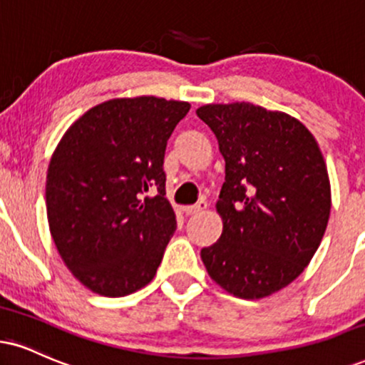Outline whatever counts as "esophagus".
I'll list each match as a JSON object with an SVG mask.
<instances>
[{
    "label": "esophagus",
    "mask_w": 365,
    "mask_h": 365,
    "mask_svg": "<svg viewBox=\"0 0 365 365\" xmlns=\"http://www.w3.org/2000/svg\"><path fill=\"white\" fill-rule=\"evenodd\" d=\"M207 209V202L205 200H200L199 204L195 205H187V207H183V212H185V216H194V214H199L202 210Z\"/></svg>",
    "instance_id": "obj_1"
}]
</instances>
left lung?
Here are the masks:
<instances>
[{
	"label": "left lung",
	"instance_id": "obj_1",
	"mask_svg": "<svg viewBox=\"0 0 365 365\" xmlns=\"http://www.w3.org/2000/svg\"><path fill=\"white\" fill-rule=\"evenodd\" d=\"M197 115L226 161L222 235L202 262L226 292L262 299L299 277L323 240L331 188L322 149L297 118L260 105L210 103Z\"/></svg>",
	"mask_w": 365,
	"mask_h": 365
}]
</instances>
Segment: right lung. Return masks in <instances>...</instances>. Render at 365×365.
Segmentation results:
<instances>
[{"instance_id": "1", "label": "right lung", "mask_w": 365, "mask_h": 365, "mask_svg": "<svg viewBox=\"0 0 365 365\" xmlns=\"http://www.w3.org/2000/svg\"><path fill=\"white\" fill-rule=\"evenodd\" d=\"M188 102L143 95L83 113L52 153L47 221L57 253L91 292L133 294L155 279L177 227L163 160ZM156 187L158 194L144 197Z\"/></svg>"}]
</instances>
